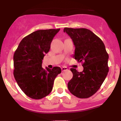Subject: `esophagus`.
Returning <instances> with one entry per match:
<instances>
[{
  "label": "esophagus",
  "instance_id": "34e87169",
  "mask_svg": "<svg viewBox=\"0 0 121 121\" xmlns=\"http://www.w3.org/2000/svg\"><path fill=\"white\" fill-rule=\"evenodd\" d=\"M61 70L62 71H65L68 70V68L66 67H61Z\"/></svg>",
  "mask_w": 121,
  "mask_h": 121
}]
</instances>
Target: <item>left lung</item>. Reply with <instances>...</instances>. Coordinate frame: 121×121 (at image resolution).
Here are the masks:
<instances>
[{"label": "left lung", "mask_w": 121, "mask_h": 121, "mask_svg": "<svg viewBox=\"0 0 121 121\" xmlns=\"http://www.w3.org/2000/svg\"><path fill=\"white\" fill-rule=\"evenodd\" d=\"M64 32L75 46L73 57L78 62H83L84 67L82 72L71 68L73 77L68 82V88L78 98H89L99 89L108 74L109 56L103 41L91 30L65 27Z\"/></svg>", "instance_id": "1"}]
</instances>
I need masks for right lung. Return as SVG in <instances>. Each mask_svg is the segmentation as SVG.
<instances>
[{
    "label": "right lung",
    "mask_w": 121,
    "mask_h": 121,
    "mask_svg": "<svg viewBox=\"0 0 121 121\" xmlns=\"http://www.w3.org/2000/svg\"><path fill=\"white\" fill-rule=\"evenodd\" d=\"M58 29L39 30L20 41L13 56L14 78L19 87L30 98L39 99L52 91L54 81L61 69L42 67V60L49 52L51 43Z\"/></svg>",
    "instance_id": "1"
}]
</instances>
